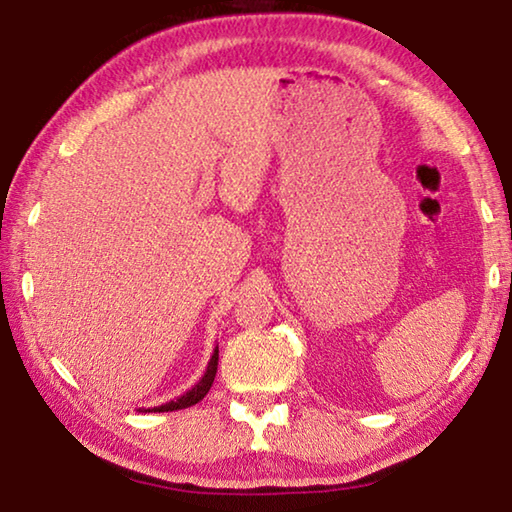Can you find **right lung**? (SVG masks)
Returning a JSON list of instances; mask_svg holds the SVG:
<instances>
[{"label": "right lung", "instance_id": "add662e5", "mask_svg": "<svg viewBox=\"0 0 512 512\" xmlns=\"http://www.w3.org/2000/svg\"><path fill=\"white\" fill-rule=\"evenodd\" d=\"M216 366H219V345H216L210 363H207V368L203 372V377L196 381V384L189 388L187 393H183L176 400H169L167 404H160V406H151V409H137L140 413H164V411H178V409H187V406H194L203 400L207 395V391L212 388V381L216 377Z\"/></svg>", "mask_w": 512, "mask_h": 512}]
</instances>
